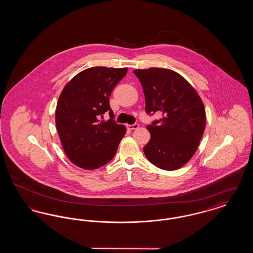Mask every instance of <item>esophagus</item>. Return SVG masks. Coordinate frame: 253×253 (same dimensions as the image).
Wrapping results in <instances>:
<instances>
[{
  "label": "esophagus",
  "mask_w": 253,
  "mask_h": 253,
  "mask_svg": "<svg viewBox=\"0 0 253 253\" xmlns=\"http://www.w3.org/2000/svg\"><path fill=\"white\" fill-rule=\"evenodd\" d=\"M138 127H139L138 123H134V124H132V125H130V124H127V125H126V128H127L128 130H134V129H137Z\"/></svg>",
  "instance_id": "1"
}]
</instances>
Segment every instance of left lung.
I'll return each instance as SVG.
<instances>
[{
	"label": "left lung",
	"mask_w": 253,
	"mask_h": 253,
	"mask_svg": "<svg viewBox=\"0 0 253 253\" xmlns=\"http://www.w3.org/2000/svg\"><path fill=\"white\" fill-rule=\"evenodd\" d=\"M148 115L161 113L160 120L147 126L150 141L144 146L147 159L157 168L183 167L196 152L206 126L200 96L181 75L169 69H136Z\"/></svg>",
	"instance_id": "8db88e82"
}]
</instances>
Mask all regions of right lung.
<instances>
[{"label":"right lung","mask_w":253,"mask_h":253,"mask_svg":"<svg viewBox=\"0 0 253 253\" xmlns=\"http://www.w3.org/2000/svg\"><path fill=\"white\" fill-rule=\"evenodd\" d=\"M127 71L102 66L88 68L63 88L56 109V126L62 148L76 166L94 169L115 157L126 128L114 121L109 96ZM105 112L110 120L100 122Z\"/></svg>","instance_id":"obj_1"}]
</instances>
